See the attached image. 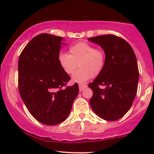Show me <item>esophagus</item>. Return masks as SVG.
I'll return each mask as SVG.
<instances>
[{"instance_id": "34e87169", "label": "esophagus", "mask_w": 154, "mask_h": 154, "mask_svg": "<svg viewBox=\"0 0 154 154\" xmlns=\"http://www.w3.org/2000/svg\"><path fill=\"white\" fill-rule=\"evenodd\" d=\"M87 88V85H82V84H79V91H82L85 88Z\"/></svg>"}]
</instances>
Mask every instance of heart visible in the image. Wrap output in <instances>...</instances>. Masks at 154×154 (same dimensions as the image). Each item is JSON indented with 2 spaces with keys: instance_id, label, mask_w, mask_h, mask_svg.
<instances>
[{
  "instance_id": "1",
  "label": "heart",
  "mask_w": 154,
  "mask_h": 154,
  "mask_svg": "<svg viewBox=\"0 0 154 154\" xmlns=\"http://www.w3.org/2000/svg\"><path fill=\"white\" fill-rule=\"evenodd\" d=\"M69 54L61 52L58 61L62 69L67 75H73L77 69H80L72 77V80L84 82L91 77H96L101 73L106 64V54L94 45L79 42L69 48Z\"/></svg>"
}]
</instances>
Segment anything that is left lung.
Wrapping results in <instances>:
<instances>
[{"instance_id": "8db88e82", "label": "left lung", "mask_w": 154, "mask_h": 154, "mask_svg": "<svg viewBox=\"0 0 154 154\" xmlns=\"http://www.w3.org/2000/svg\"><path fill=\"white\" fill-rule=\"evenodd\" d=\"M98 44L106 54L103 71L89 83L93 95L90 104L98 116L116 121L130 110L137 90L139 71L133 49L126 40L114 35L88 38ZM100 85L106 86L104 89Z\"/></svg>"}]
</instances>
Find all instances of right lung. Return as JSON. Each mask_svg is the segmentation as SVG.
<instances>
[{"mask_svg":"<svg viewBox=\"0 0 154 154\" xmlns=\"http://www.w3.org/2000/svg\"><path fill=\"white\" fill-rule=\"evenodd\" d=\"M63 38L43 33L24 47L18 61L21 98L35 119L46 125L64 121L79 93L78 84L66 86L70 77L58 61Z\"/></svg>","mask_w":154,"mask_h":154,"instance_id":"add662e5","label":"right lung"}]
</instances>
